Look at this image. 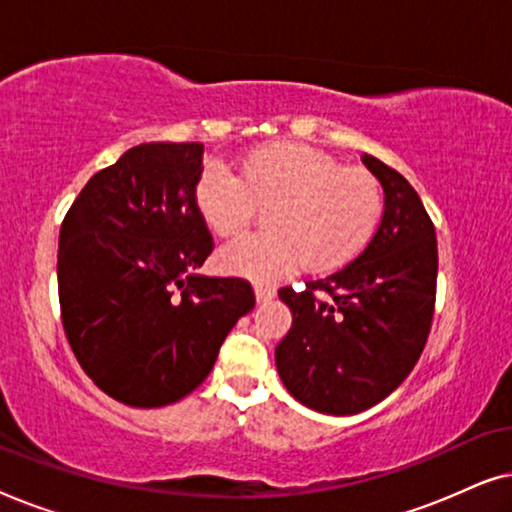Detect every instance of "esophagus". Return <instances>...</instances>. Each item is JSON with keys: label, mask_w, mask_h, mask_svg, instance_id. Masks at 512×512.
I'll return each instance as SVG.
<instances>
[{"label": "esophagus", "mask_w": 512, "mask_h": 512, "mask_svg": "<svg viewBox=\"0 0 512 512\" xmlns=\"http://www.w3.org/2000/svg\"><path fill=\"white\" fill-rule=\"evenodd\" d=\"M254 291H256V300L258 303H268L270 298H275V293H277V289L272 284H263V282H258L256 286H254Z\"/></svg>", "instance_id": "obj_1"}]
</instances>
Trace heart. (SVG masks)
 <instances>
[{
	"mask_svg": "<svg viewBox=\"0 0 512 512\" xmlns=\"http://www.w3.org/2000/svg\"><path fill=\"white\" fill-rule=\"evenodd\" d=\"M193 200L216 235L240 237L268 207L261 235L221 251L230 272L277 279L305 263L326 272L359 254L382 219V186L363 167H345L331 153L300 142H277L249 153L242 179L219 160H207Z\"/></svg>",
	"mask_w": 512,
	"mask_h": 512,
	"instance_id": "b5f03b06",
	"label": "heart"
}]
</instances>
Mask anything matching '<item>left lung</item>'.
<instances>
[{"instance_id": "obj_1", "label": "left lung", "mask_w": 512, "mask_h": 512, "mask_svg": "<svg viewBox=\"0 0 512 512\" xmlns=\"http://www.w3.org/2000/svg\"><path fill=\"white\" fill-rule=\"evenodd\" d=\"M380 179L384 212L345 268L279 289L293 326L275 349L289 394L326 415H356L387 398L424 352L436 310V226L410 181L361 156Z\"/></svg>"}]
</instances>
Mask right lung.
<instances>
[{
  "label": "right lung",
  "instance_id": "1",
  "mask_svg": "<svg viewBox=\"0 0 512 512\" xmlns=\"http://www.w3.org/2000/svg\"><path fill=\"white\" fill-rule=\"evenodd\" d=\"M202 151L200 142L125 151L90 177L60 228L67 342L90 380L132 408L200 387L256 305L247 279L193 275L214 249L193 200Z\"/></svg>",
  "mask_w": 512,
  "mask_h": 512
}]
</instances>
